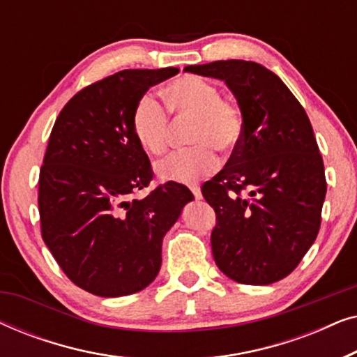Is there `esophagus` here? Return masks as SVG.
I'll return each instance as SVG.
<instances>
[{"mask_svg":"<svg viewBox=\"0 0 357 357\" xmlns=\"http://www.w3.org/2000/svg\"><path fill=\"white\" fill-rule=\"evenodd\" d=\"M190 190H192L193 197L197 198V199H202V198H203V195H202V190H199L198 187H192V188H190Z\"/></svg>","mask_w":357,"mask_h":357,"instance_id":"34e87169","label":"esophagus"}]
</instances>
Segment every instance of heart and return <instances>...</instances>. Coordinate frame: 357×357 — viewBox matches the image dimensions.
<instances>
[{
	"label": "heart",
	"mask_w": 357,
	"mask_h": 357,
	"mask_svg": "<svg viewBox=\"0 0 357 357\" xmlns=\"http://www.w3.org/2000/svg\"><path fill=\"white\" fill-rule=\"evenodd\" d=\"M167 110L177 120L192 121L190 151L170 154L155 164L167 182L193 183L218 167L214 151L231 154L243 136V114L236 100L221 97L216 84L193 75L180 76L162 91ZM135 138L146 153L160 155L169 146L170 121L162 105L151 94L141 96L131 114Z\"/></svg>",
	"instance_id": "obj_1"
}]
</instances>
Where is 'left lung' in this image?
<instances>
[{"mask_svg":"<svg viewBox=\"0 0 357 357\" xmlns=\"http://www.w3.org/2000/svg\"><path fill=\"white\" fill-rule=\"evenodd\" d=\"M185 71L226 82L245 121L241 144L202 187L216 213L214 261L242 284L280 281L315 242L326 195L309 116L284 82L258 63L213 61Z\"/></svg>","mask_w":357,"mask_h":357,"instance_id":"8db88e82","label":"left lung"}]
</instances>
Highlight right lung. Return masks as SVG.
Masks as SVG:
<instances>
[{
    "label": "right lung",
    "mask_w": 357,
    "mask_h": 357,
    "mask_svg": "<svg viewBox=\"0 0 357 357\" xmlns=\"http://www.w3.org/2000/svg\"><path fill=\"white\" fill-rule=\"evenodd\" d=\"M178 68L123 70L86 86L63 107L38 178L42 238L63 273L91 294L120 297L149 286L162 263V238L193 195L153 180L131 128L135 104Z\"/></svg>",
    "instance_id": "obj_1"
}]
</instances>
